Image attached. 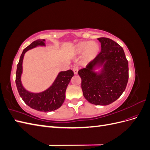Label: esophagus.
<instances>
[{
  "instance_id": "obj_1",
  "label": "esophagus",
  "mask_w": 150,
  "mask_h": 150,
  "mask_svg": "<svg viewBox=\"0 0 150 150\" xmlns=\"http://www.w3.org/2000/svg\"><path fill=\"white\" fill-rule=\"evenodd\" d=\"M78 70H79V68H78V67H77V66L74 67V68H73V72H74V74H78Z\"/></svg>"
}]
</instances>
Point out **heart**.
<instances>
[{
	"label": "heart",
	"instance_id": "b5f03b06",
	"mask_svg": "<svg viewBox=\"0 0 150 150\" xmlns=\"http://www.w3.org/2000/svg\"><path fill=\"white\" fill-rule=\"evenodd\" d=\"M99 51V45L95 42L83 41L77 44L74 48L75 54H82L86 59L91 60L96 56Z\"/></svg>",
	"mask_w": 150,
	"mask_h": 150
}]
</instances>
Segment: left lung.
Listing matches in <instances>:
<instances>
[{
  "instance_id": "left-lung-1",
  "label": "left lung",
  "mask_w": 150,
  "mask_h": 150,
  "mask_svg": "<svg viewBox=\"0 0 150 150\" xmlns=\"http://www.w3.org/2000/svg\"><path fill=\"white\" fill-rule=\"evenodd\" d=\"M98 39L101 44V52L78 74L86 100L95 105L106 106L125 91L129 78L128 62L118 44L109 38Z\"/></svg>"
}]
</instances>
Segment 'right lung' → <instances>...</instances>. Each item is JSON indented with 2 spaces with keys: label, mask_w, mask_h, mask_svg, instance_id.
<instances>
[{
  "label": "right lung",
  "mask_w": 150,
  "mask_h": 150,
  "mask_svg": "<svg viewBox=\"0 0 150 150\" xmlns=\"http://www.w3.org/2000/svg\"><path fill=\"white\" fill-rule=\"evenodd\" d=\"M45 39H38L32 42L24 49L20 57L16 71V83L20 96L27 105L39 111L51 112L59 108L66 98V90L74 72L69 69L58 73L52 84L46 90L39 93H33L25 89L22 84V63L25 53L29 50L39 46H46Z\"/></svg>",
  "instance_id": "right-lung-1"
}]
</instances>
